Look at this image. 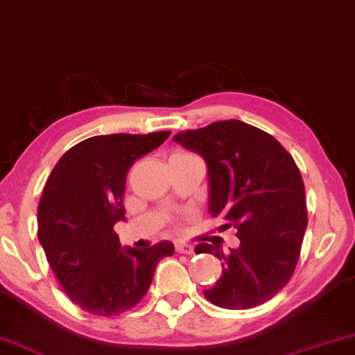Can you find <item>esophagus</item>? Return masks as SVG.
Returning <instances> with one entry per match:
<instances>
[{
  "instance_id": "esophagus-1",
  "label": "esophagus",
  "mask_w": 355,
  "mask_h": 355,
  "mask_svg": "<svg viewBox=\"0 0 355 355\" xmlns=\"http://www.w3.org/2000/svg\"><path fill=\"white\" fill-rule=\"evenodd\" d=\"M176 251L181 254H192L193 253V246L187 245V243H176Z\"/></svg>"
}]
</instances>
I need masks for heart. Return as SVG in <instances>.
Masks as SVG:
<instances>
[{"mask_svg":"<svg viewBox=\"0 0 355 355\" xmlns=\"http://www.w3.org/2000/svg\"><path fill=\"white\" fill-rule=\"evenodd\" d=\"M179 155H184V153H179Z\"/></svg>","mask_w":355,"mask_h":355,"instance_id":"b5f03b06","label":"heart"}]
</instances>
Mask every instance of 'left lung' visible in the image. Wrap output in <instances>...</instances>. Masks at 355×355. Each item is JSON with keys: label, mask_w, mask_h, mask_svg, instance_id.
<instances>
[{"label": "left lung", "mask_w": 355, "mask_h": 355, "mask_svg": "<svg viewBox=\"0 0 355 355\" xmlns=\"http://www.w3.org/2000/svg\"><path fill=\"white\" fill-rule=\"evenodd\" d=\"M173 141L203 158L208 213L232 223L240 240L227 254L197 245L198 253L216 251L223 259V274L205 296L234 311L269 301L295 272L307 227L304 182L295 160L270 135L239 120L179 132Z\"/></svg>", "instance_id": "left-lung-1"}]
</instances>
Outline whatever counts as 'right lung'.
Instances as JSON below:
<instances>
[{
	"label": "right lung",
	"instance_id": "1",
	"mask_svg": "<svg viewBox=\"0 0 355 355\" xmlns=\"http://www.w3.org/2000/svg\"><path fill=\"white\" fill-rule=\"evenodd\" d=\"M169 135L89 137L67 150L46 181L38 240L67 296L89 314L116 315L135 307L158 261L174 254L166 240L142 250L121 246L114 230L125 220L128 171Z\"/></svg>",
	"mask_w": 355,
	"mask_h": 355
}]
</instances>
